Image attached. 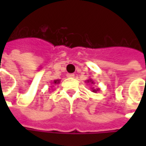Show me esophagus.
<instances>
[{
  "instance_id": "1",
  "label": "esophagus",
  "mask_w": 146,
  "mask_h": 146,
  "mask_svg": "<svg viewBox=\"0 0 146 146\" xmlns=\"http://www.w3.org/2000/svg\"><path fill=\"white\" fill-rule=\"evenodd\" d=\"M66 76H67L68 78H74V77H75V75H74V74H67Z\"/></svg>"
}]
</instances>
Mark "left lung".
I'll list each match as a JSON object with an SVG mask.
<instances>
[{"instance_id": "obj_1", "label": "left lung", "mask_w": 146, "mask_h": 146, "mask_svg": "<svg viewBox=\"0 0 146 146\" xmlns=\"http://www.w3.org/2000/svg\"><path fill=\"white\" fill-rule=\"evenodd\" d=\"M86 81H87V83H91L92 84H95L92 79H88V80H87ZM91 89H92V92H93V93H98V92L100 91V88H94V87L92 88Z\"/></svg>"}]
</instances>
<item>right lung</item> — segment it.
I'll return each mask as SVG.
<instances>
[{"label":"right lung","mask_w":146,"mask_h":146,"mask_svg":"<svg viewBox=\"0 0 146 146\" xmlns=\"http://www.w3.org/2000/svg\"><path fill=\"white\" fill-rule=\"evenodd\" d=\"M59 83H60V80H53V84H58Z\"/></svg>","instance_id":"obj_1"}]
</instances>
